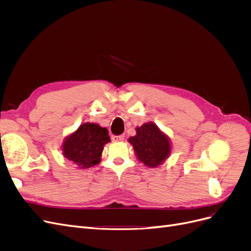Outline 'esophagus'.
<instances>
[{
	"label": "esophagus",
	"mask_w": 251,
	"mask_h": 251,
	"mask_svg": "<svg viewBox=\"0 0 251 251\" xmlns=\"http://www.w3.org/2000/svg\"><path fill=\"white\" fill-rule=\"evenodd\" d=\"M125 137H126V136L124 134L123 135H114V136H112V139L114 141H121V140L125 139Z\"/></svg>",
	"instance_id": "obj_1"
}]
</instances>
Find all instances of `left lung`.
I'll use <instances>...</instances> for the list:
<instances>
[{
    "mask_svg": "<svg viewBox=\"0 0 251 251\" xmlns=\"http://www.w3.org/2000/svg\"><path fill=\"white\" fill-rule=\"evenodd\" d=\"M128 141L133 144L139 160L151 168H156L170 155L171 144L168 137L153 123L137 127V135Z\"/></svg>",
    "mask_w": 251,
    "mask_h": 251,
    "instance_id": "obj_1",
    "label": "left lung"
}]
</instances>
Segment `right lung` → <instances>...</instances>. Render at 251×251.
<instances>
[{
  "label": "right lung",
  "mask_w": 251,
  "mask_h": 251,
  "mask_svg": "<svg viewBox=\"0 0 251 251\" xmlns=\"http://www.w3.org/2000/svg\"><path fill=\"white\" fill-rule=\"evenodd\" d=\"M108 130L94 124H82L63 146L64 156L80 169L100 163L105 143L110 142Z\"/></svg>",
  "instance_id": "obj_1"
}]
</instances>
